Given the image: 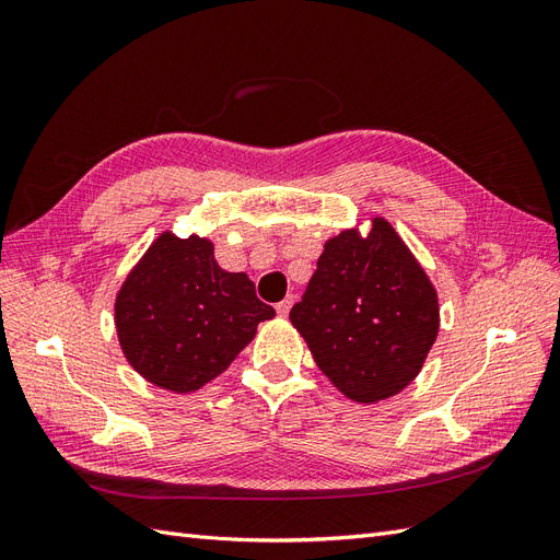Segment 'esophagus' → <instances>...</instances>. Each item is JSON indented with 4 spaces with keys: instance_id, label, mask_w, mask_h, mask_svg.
I'll return each mask as SVG.
<instances>
[{
    "instance_id": "obj_1",
    "label": "esophagus",
    "mask_w": 560,
    "mask_h": 560,
    "mask_svg": "<svg viewBox=\"0 0 560 560\" xmlns=\"http://www.w3.org/2000/svg\"><path fill=\"white\" fill-rule=\"evenodd\" d=\"M292 306H294V296H287L284 301H280V303H278L276 311H278V315H280V317H287V315H290Z\"/></svg>"
}]
</instances>
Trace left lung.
Segmentation results:
<instances>
[{
	"label": "left lung",
	"mask_w": 560,
	"mask_h": 560,
	"mask_svg": "<svg viewBox=\"0 0 560 560\" xmlns=\"http://www.w3.org/2000/svg\"><path fill=\"white\" fill-rule=\"evenodd\" d=\"M331 235L308 290L290 313L329 383L358 404L409 387L439 334L428 270L385 217Z\"/></svg>",
	"instance_id": "1"
}]
</instances>
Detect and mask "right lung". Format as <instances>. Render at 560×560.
Listing matches in <instances>:
<instances>
[{"label": "right lung", "instance_id": "obj_1", "mask_svg": "<svg viewBox=\"0 0 560 560\" xmlns=\"http://www.w3.org/2000/svg\"><path fill=\"white\" fill-rule=\"evenodd\" d=\"M273 315L247 273L219 266L212 241L198 233H159L114 299L124 358L144 381L177 395L224 374Z\"/></svg>", "mask_w": 560, "mask_h": 560}]
</instances>
